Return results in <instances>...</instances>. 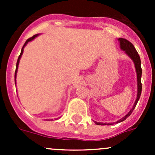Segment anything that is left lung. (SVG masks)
Masks as SVG:
<instances>
[{
    "mask_svg": "<svg viewBox=\"0 0 155 155\" xmlns=\"http://www.w3.org/2000/svg\"><path fill=\"white\" fill-rule=\"evenodd\" d=\"M118 42L120 43V48H121L122 51H124V53L133 61L134 64V66H135L136 72H137V99H136L135 102H134V106H133L132 109L128 112L127 114H126V115H124V117L119 119L118 121H117V123H120L121 121L126 120V118L127 117H129L130 115V114L132 113V112L134 111V109H135L136 106H137L138 101L140 100V95H141L142 92V83H141V77H142V68H141V60H140V57L139 55L138 52L136 50L135 47L134 46V45L129 42L128 40H125L124 38H119L118 39ZM94 123L97 125H112V124H115L114 123H102V122H97L94 121Z\"/></svg>",
    "mask_w": 155,
    "mask_h": 155,
    "instance_id": "obj_1",
    "label": "left lung"
}]
</instances>
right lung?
Wrapping results in <instances>:
<instances>
[{"label":"right lung","instance_id":"obj_1","mask_svg":"<svg viewBox=\"0 0 155 155\" xmlns=\"http://www.w3.org/2000/svg\"><path fill=\"white\" fill-rule=\"evenodd\" d=\"M39 35V34H35V35H34L32 37H31V38H29V39H28L27 40H26V42L25 43V44H24V46H23V47H22V48H21V53H20V55L18 56V60H17V63H16V68H15V85H16V75H17V71H18V64H19V61H20V58H21V55H22V54H23V51H24V48H25V46H26V45L28 44V42H31V41H32L33 40H34V38H36V37H37V36ZM58 118H57V119H58ZM52 120V119H51Z\"/></svg>","mask_w":155,"mask_h":155}]
</instances>
